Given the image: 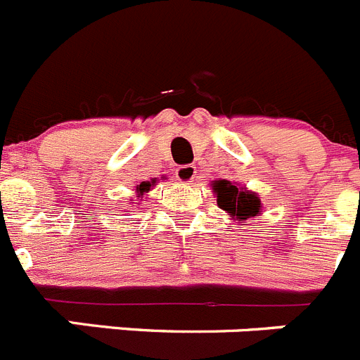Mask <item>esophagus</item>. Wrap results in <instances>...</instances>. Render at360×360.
Masks as SVG:
<instances>
[{
    "instance_id": "1",
    "label": "esophagus",
    "mask_w": 360,
    "mask_h": 360,
    "mask_svg": "<svg viewBox=\"0 0 360 360\" xmlns=\"http://www.w3.org/2000/svg\"><path fill=\"white\" fill-rule=\"evenodd\" d=\"M176 178L182 184H191L196 178V167L191 164L180 165L176 169Z\"/></svg>"
}]
</instances>
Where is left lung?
<instances>
[{"label":"left lung","mask_w":360,"mask_h":360,"mask_svg":"<svg viewBox=\"0 0 360 360\" xmlns=\"http://www.w3.org/2000/svg\"><path fill=\"white\" fill-rule=\"evenodd\" d=\"M212 191L216 193L218 207L227 211L231 218H236L241 224L252 216L262 214V200L252 191L238 187L229 180H216L212 184Z\"/></svg>","instance_id":"obj_1"}]
</instances>
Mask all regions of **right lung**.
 Here are the masks:
<instances>
[{"instance_id": "1", "label": "right lung", "mask_w": 360, "mask_h": 360, "mask_svg": "<svg viewBox=\"0 0 360 360\" xmlns=\"http://www.w3.org/2000/svg\"><path fill=\"white\" fill-rule=\"evenodd\" d=\"M155 184H157V180L153 178L151 182H142L141 186H136V195H139V198H141V196H144L146 193H148V191L155 186Z\"/></svg>"}]
</instances>
